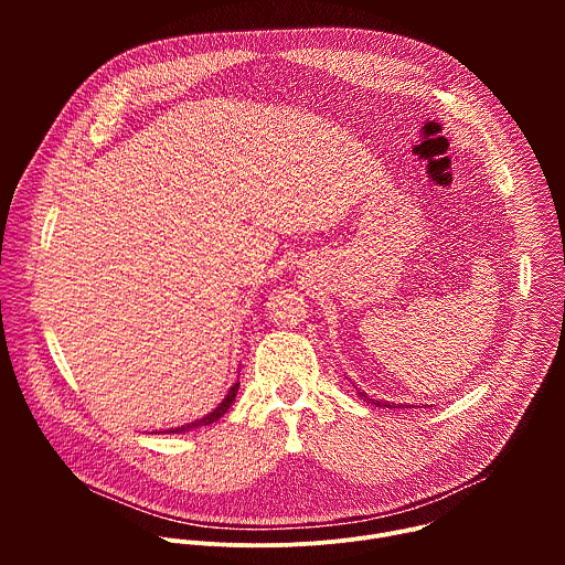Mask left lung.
<instances>
[{"mask_svg": "<svg viewBox=\"0 0 565 565\" xmlns=\"http://www.w3.org/2000/svg\"><path fill=\"white\" fill-rule=\"evenodd\" d=\"M358 395L364 399V402H369V405H375V407H380V409H412L414 405H395V402H386V399H380V397H371L369 393H364V391H358Z\"/></svg>", "mask_w": 565, "mask_h": 565, "instance_id": "1", "label": "left lung"}]
</instances>
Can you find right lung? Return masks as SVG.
<instances>
[{"instance_id": "add662e5", "label": "right lung", "mask_w": 565, "mask_h": 565, "mask_svg": "<svg viewBox=\"0 0 565 565\" xmlns=\"http://www.w3.org/2000/svg\"><path fill=\"white\" fill-rule=\"evenodd\" d=\"M236 391H238V382H234V384L230 386L227 395L218 402V407H214V409H212L210 414H205L203 418H196V420H192V423H185V425H181V427H174V429H168V431H160V434H185V431H192V429L207 427V425L216 423V420H218V418H223V416H225V412L230 409V405H232L234 397H236Z\"/></svg>"}]
</instances>
